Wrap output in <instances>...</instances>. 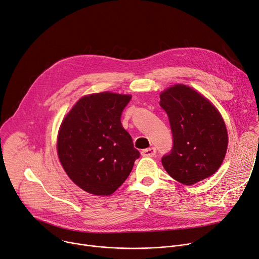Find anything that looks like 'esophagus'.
<instances>
[{"instance_id": "1", "label": "esophagus", "mask_w": 259, "mask_h": 259, "mask_svg": "<svg viewBox=\"0 0 259 259\" xmlns=\"http://www.w3.org/2000/svg\"><path fill=\"white\" fill-rule=\"evenodd\" d=\"M156 153V149L154 147H149V148H146L144 150H142L141 154L143 156H147V157H150V156H154Z\"/></svg>"}]
</instances>
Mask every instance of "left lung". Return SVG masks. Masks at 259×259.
<instances>
[{"label": "left lung", "instance_id": "8db88e82", "mask_svg": "<svg viewBox=\"0 0 259 259\" xmlns=\"http://www.w3.org/2000/svg\"><path fill=\"white\" fill-rule=\"evenodd\" d=\"M167 113L173 146L162 164L175 181L191 186L220 168L228 136L220 113L209 101L186 85H175L160 95Z\"/></svg>", "mask_w": 259, "mask_h": 259}]
</instances>
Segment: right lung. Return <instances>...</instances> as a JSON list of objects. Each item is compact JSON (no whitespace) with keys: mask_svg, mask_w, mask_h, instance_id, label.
Segmentation results:
<instances>
[{"mask_svg":"<svg viewBox=\"0 0 259 259\" xmlns=\"http://www.w3.org/2000/svg\"><path fill=\"white\" fill-rule=\"evenodd\" d=\"M131 95L102 92L84 96L64 118L59 131V160L70 180L98 196L113 194L140 157L121 115Z\"/></svg>","mask_w":259,"mask_h":259,"instance_id":"add662e5","label":"right lung"}]
</instances>
